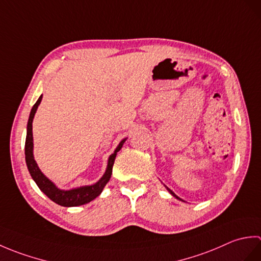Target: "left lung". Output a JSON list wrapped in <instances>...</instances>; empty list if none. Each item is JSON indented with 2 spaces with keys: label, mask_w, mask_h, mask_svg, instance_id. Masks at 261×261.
<instances>
[{
  "label": "left lung",
  "mask_w": 261,
  "mask_h": 261,
  "mask_svg": "<svg viewBox=\"0 0 261 261\" xmlns=\"http://www.w3.org/2000/svg\"><path fill=\"white\" fill-rule=\"evenodd\" d=\"M167 190H168V191H169V192H170V194H171V195H173V196H175V197H176V198H178V199H180V198H179V197H177V196H176V195H175V194H174V192H171V191H170V190H169V188H167Z\"/></svg>",
  "instance_id": "left-lung-1"
}]
</instances>
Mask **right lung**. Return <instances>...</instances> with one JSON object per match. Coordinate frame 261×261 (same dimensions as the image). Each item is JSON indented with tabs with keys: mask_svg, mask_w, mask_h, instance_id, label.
Returning <instances> with one entry per match:
<instances>
[{
	"mask_svg": "<svg viewBox=\"0 0 261 261\" xmlns=\"http://www.w3.org/2000/svg\"><path fill=\"white\" fill-rule=\"evenodd\" d=\"M42 95L38 98V101L36 104L33 105L30 112L29 116V121H28V126H27V138H25V148H24V153H25V163L28 166V169H29V173L33 180L36 181V184L38 187L46 194V195L54 201L55 203H57L62 206H79V205L86 204L88 202L93 201L94 198L97 197L99 194L102 193L104 186L108 184V181L111 178V175H112V168H113V164L116 157V152H118L120 149L122 148V145L125 141L122 140L120 142V145L118 148L115 149L114 153H112L109 158V164H108V168L103 177L99 179L97 182H95L94 185L91 186H82L79 188H74V190L70 191H62L57 188L54 185V182L49 180L47 177L43 175L40 169L36 164V160L33 158V138H32V120L33 116H35L36 111L38 109V105L41 102Z\"/></svg>",
	"mask_w": 261,
	"mask_h": 261,
	"instance_id": "1",
	"label": "right lung"
}]
</instances>
